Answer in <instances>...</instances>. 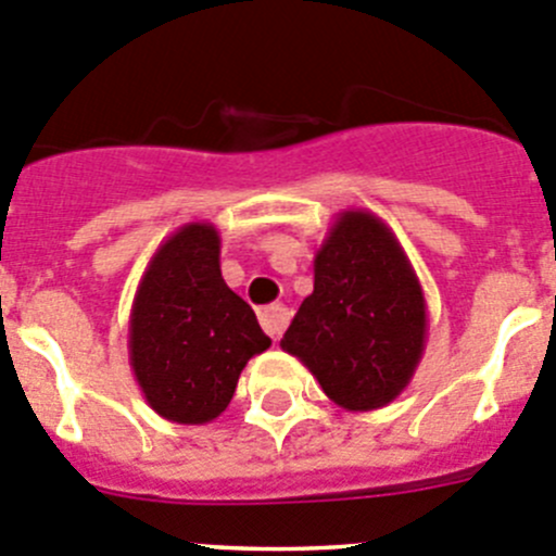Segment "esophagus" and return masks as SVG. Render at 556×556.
<instances>
[{"instance_id":"esophagus-1","label":"esophagus","mask_w":556,"mask_h":556,"mask_svg":"<svg viewBox=\"0 0 556 556\" xmlns=\"http://www.w3.org/2000/svg\"><path fill=\"white\" fill-rule=\"evenodd\" d=\"M258 321H262L264 332H267L269 338H281V332L287 330V308H281V305H267V308L258 311Z\"/></svg>"}]
</instances>
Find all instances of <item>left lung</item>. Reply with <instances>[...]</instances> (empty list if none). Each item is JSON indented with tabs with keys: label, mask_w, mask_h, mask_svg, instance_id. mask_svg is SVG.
Here are the masks:
<instances>
[{
	"label": "left lung",
	"mask_w": 556,
	"mask_h": 556,
	"mask_svg": "<svg viewBox=\"0 0 556 556\" xmlns=\"http://www.w3.org/2000/svg\"><path fill=\"white\" fill-rule=\"evenodd\" d=\"M428 336L422 287L399 237L368 210L336 215L314 258V292L283 332L327 399L374 412L399 399Z\"/></svg>",
	"instance_id": "8db88e82"
}]
</instances>
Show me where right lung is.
I'll list each match as a JSON object with an SVG mask.
<instances>
[{
  "instance_id": "add662e5",
  "label": "right lung",
  "mask_w": 556,
  "mask_h": 556,
  "mask_svg": "<svg viewBox=\"0 0 556 556\" xmlns=\"http://www.w3.org/2000/svg\"><path fill=\"white\" fill-rule=\"evenodd\" d=\"M269 343L251 305L226 287L213 224H185L157 245L130 308L128 352L141 395L163 420H215Z\"/></svg>"
}]
</instances>
